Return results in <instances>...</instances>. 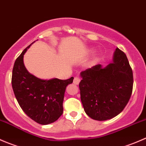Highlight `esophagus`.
Instances as JSON below:
<instances>
[{
    "label": "esophagus",
    "mask_w": 146,
    "mask_h": 146,
    "mask_svg": "<svg viewBox=\"0 0 146 146\" xmlns=\"http://www.w3.org/2000/svg\"><path fill=\"white\" fill-rule=\"evenodd\" d=\"M80 79H79V77H74V81H73V83L75 84V85H78V84H79V82H80Z\"/></svg>",
    "instance_id": "esophagus-1"
}]
</instances>
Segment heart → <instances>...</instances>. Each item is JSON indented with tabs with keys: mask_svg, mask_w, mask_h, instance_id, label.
I'll return each instance as SVG.
<instances>
[{
	"mask_svg": "<svg viewBox=\"0 0 146 146\" xmlns=\"http://www.w3.org/2000/svg\"><path fill=\"white\" fill-rule=\"evenodd\" d=\"M89 52H92V50H90Z\"/></svg>",
	"mask_w": 146,
	"mask_h": 146,
	"instance_id": "heart-1",
	"label": "heart"
}]
</instances>
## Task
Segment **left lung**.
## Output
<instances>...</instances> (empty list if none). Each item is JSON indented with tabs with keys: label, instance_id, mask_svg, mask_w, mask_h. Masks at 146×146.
Returning <instances> with one entry per match:
<instances>
[{
	"label": "left lung",
	"instance_id": "8db88e82",
	"mask_svg": "<svg viewBox=\"0 0 146 146\" xmlns=\"http://www.w3.org/2000/svg\"><path fill=\"white\" fill-rule=\"evenodd\" d=\"M81 100L93 119L105 121L119 115L128 103L133 90V72L127 55L117 48L113 62L97 64L80 74Z\"/></svg>",
	"mask_w": 146,
	"mask_h": 146
}]
</instances>
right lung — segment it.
Wrapping results in <instances>:
<instances>
[{"instance_id":"add662e5","label":"right lung","mask_w":146,"mask_h":146,"mask_svg":"<svg viewBox=\"0 0 146 146\" xmlns=\"http://www.w3.org/2000/svg\"><path fill=\"white\" fill-rule=\"evenodd\" d=\"M31 45L22 51L15 62L12 86L25 114L36 122L46 125L55 121L62 115L66 87L72 83L74 77L67 80L56 78L44 80L30 74L24 64L23 58Z\"/></svg>"}]
</instances>
